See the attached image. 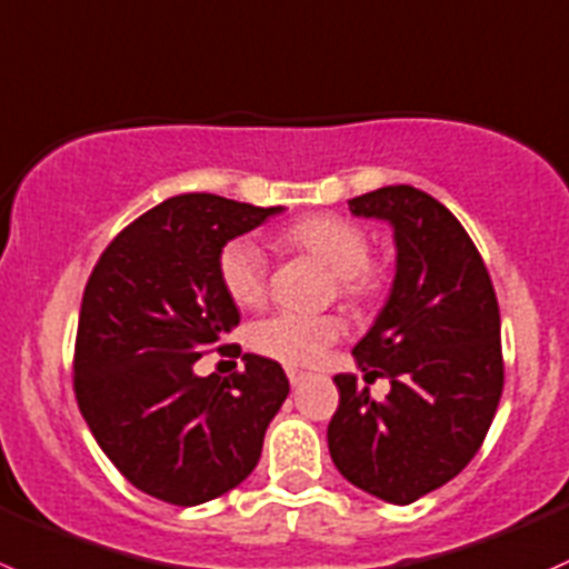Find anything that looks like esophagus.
<instances>
[{
	"instance_id": "34e87169",
	"label": "esophagus",
	"mask_w": 569,
	"mask_h": 569,
	"mask_svg": "<svg viewBox=\"0 0 569 569\" xmlns=\"http://www.w3.org/2000/svg\"><path fill=\"white\" fill-rule=\"evenodd\" d=\"M287 379H290L292 387H301L307 381V373H301V370H287Z\"/></svg>"
}]
</instances>
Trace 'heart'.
Here are the masks:
<instances>
[{
	"label": "heart",
	"mask_w": 569,
	"mask_h": 569,
	"mask_svg": "<svg viewBox=\"0 0 569 569\" xmlns=\"http://www.w3.org/2000/svg\"><path fill=\"white\" fill-rule=\"evenodd\" d=\"M282 249L303 251L337 279V292L351 301H370L385 287V277L370 266V240L357 223L337 216H315L292 223L279 238ZM218 273L227 296L238 307H260L266 301L268 257L257 240L238 238L223 246ZM342 331L337 315L277 312L251 329V346L268 359L290 368H312L326 357Z\"/></svg>",
	"instance_id": "b5f03b06"
}]
</instances>
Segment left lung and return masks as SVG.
<instances>
[{
  "mask_svg": "<svg viewBox=\"0 0 569 569\" xmlns=\"http://www.w3.org/2000/svg\"><path fill=\"white\" fill-rule=\"evenodd\" d=\"M357 218L392 227L396 279L353 346L365 379H390L373 401L353 373L335 376L340 407L329 453L353 487L407 506L468 468L503 392L500 312L487 266L435 196L390 184L348 201Z\"/></svg>",
  "mask_w": 569,
  "mask_h": 569,
  "instance_id": "1",
  "label": "left lung"
}]
</instances>
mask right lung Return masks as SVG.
<instances>
[{
    "label": "right lung",
    "mask_w": 569,
    "mask_h": 569,
    "mask_svg": "<svg viewBox=\"0 0 569 569\" xmlns=\"http://www.w3.org/2000/svg\"><path fill=\"white\" fill-rule=\"evenodd\" d=\"M279 212L212 193L173 196L129 223L88 279L77 403L118 473L151 498L204 503L260 462L290 392L282 365L243 353V373L223 381L193 365L240 323L218 273L223 246Z\"/></svg>",
    "instance_id": "obj_1"
}]
</instances>
